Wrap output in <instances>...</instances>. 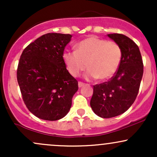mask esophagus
I'll return each instance as SVG.
<instances>
[{
  "label": "esophagus",
  "mask_w": 157,
  "mask_h": 157,
  "mask_svg": "<svg viewBox=\"0 0 157 157\" xmlns=\"http://www.w3.org/2000/svg\"><path fill=\"white\" fill-rule=\"evenodd\" d=\"M84 85H85V84H84L82 82H80H80H78V86H79V88L82 87V86H83Z\"/></svg>",
  "instance_id": "esophagus-1"
}]
</instances>
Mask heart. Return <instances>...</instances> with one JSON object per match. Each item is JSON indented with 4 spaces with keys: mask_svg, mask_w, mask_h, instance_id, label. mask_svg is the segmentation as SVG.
Segmentation results:
<instances>
[{
    "mask_svg": "<svg viewBox=\"0 0 157 157\" xmlns=\"http://www.w3.org/2000/svg\"><path fill=\"white\" fill-rule=\"evenodd\" d=\"M63 59L73 77L89 68L85 77L88 80H108L117 71L121 63L122 50L117 44L91 36L77 44L76 51H66Z\"/></svg>",
    "mask_w": 157,
    "mask_h": 157,
    "instance_id": "b5f03b06",
    "label": "heart"
}]
</instances>
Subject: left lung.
Segmentation results:
<instances>
[{"mask_svg":"<svg viewBox=\"0 0 157 157\" xmlns=\"http://www.w3.org/2000/svg\"><path fill=\"white\" fill-rule=\"evenodd\" d=\"M108 36L120 46L122 59L113 77L94 86L90 105L94 112L102 118L114 117L131 107L138 94L143 75V63L137 45L122 34Z\"/></svg>","mask_w":157,"mask_h":157,"instance_id":"8db88e82","label":"left lung"}]
</instances>
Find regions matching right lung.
Here are the masks:
<instances>
[{
	"mask_svg": "<svg viewBox=\"0 0 157 157\" xmlns=\"http://www.w3.org/2000/svg\"><path fill=\"white\" fill-rule=\"evenodd\" d=\"M69 34L48 33L24 48L17 69L23 100L30 112L49 121L67 114L78 82L70 75L63 55Z\"/></svg>",
	"mask_w": 157,
	"mask_h": 157,
	"instance_id": "1",
	"label": "right lung"
}]
</instances>
